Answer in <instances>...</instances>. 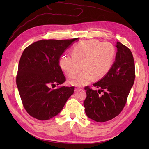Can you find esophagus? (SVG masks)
Segmentation results:
<instances>
[{
    "label": "esophagus",
    "mask_w": 149,
    "mask_h": 149,
    "mask_svg": "<svg viewBox=\"0 0 149 149\" xmlns=\"http://www.w3.org/2000/svg\"><path fill=\"white\" fill-rule=\"evenodd\" d=\"M81 90H82V89H81V88H75V91H81Z\"/></svg>",
    "instance_id": "1"
}]
</instances>
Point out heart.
<instances>
[{
    "label": "heart",
    "mask_w": 149,
    "mask_h": 149,
    "mask_svg": "<svg viewBox=\"0 0 149 149\" xmlns=\"http://www.w3.org/2000/svg\"><path fill=\"white\" fill-rule=\"evenodd\" d=\"M72 55L63 54L59 60L61 68L68 78L77 74L82 69L84 71L70 83L75 86H83L94 79L104 77L113 64L116 50L110 42H101L97 40L81 42L72 48Z\"/></svg>",
    "instance_id": "b5f03b06"
}]
</instances>
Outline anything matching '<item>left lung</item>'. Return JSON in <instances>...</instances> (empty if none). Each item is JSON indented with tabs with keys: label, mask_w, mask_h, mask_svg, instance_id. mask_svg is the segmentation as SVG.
Instances as JSON below:
<instances>
[{
	"label": "left lung",
	"mask_w": 149,
	"mask_h": 149,
	"mask_svg": "<svg viewBox=\"0 0 149 149\" xmlns=\"http://www.w3.org/2000/svg\"><path fill=\"white\" fill-rule=\"evenodd\" d=\"M116 60L108 73L93 86H86L85 112L89 118L104 123L114 119L123 111L134 83L136 71L132 53L129 48L118 42ZM102 92L103 93L101 95Z\"/></svg>",
	"instance_id": "8db88e82"
}]
</instances>
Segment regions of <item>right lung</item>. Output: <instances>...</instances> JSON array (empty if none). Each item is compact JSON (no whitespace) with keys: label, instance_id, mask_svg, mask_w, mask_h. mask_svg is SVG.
<instances>
[{"label":"right lung","instance_id":"right-lung-1","mask_svg":"<svg viewBox=\"0 0 149 149\" xmlns=\"http://www.w3.org/2000/svg\"><path fill=\"white\" fill-rule=\"evenodd\" d=\"M78 39L39 40L22 53L16 83L25 109L33 118L40 120L50 119L60 113L73 94V86L51 87L65 82L59 59Z\"/></svg>","mask_w":149,"mask_h":149}]
</instances>
